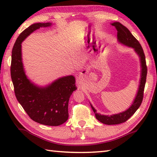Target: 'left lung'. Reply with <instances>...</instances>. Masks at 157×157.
I'll list each match as a JSON object with an SVG mask.
<instances>
[{
    "instance_id": "obj_1",
    "label": "left lung",
    "mask_w": 157,
    "mask_h": 157,
    "mask_svg": "<svg viewBox=\"0 0 157 157\" xmlns=\"http://www.w3.org/2000/svg\"><path fill=\"white\" fill-rule=\"evenodd\" d=\"M112 25L115 27L117 30V40L118 42L122 44L127 47L134 48V51L136 52L138 56L140 57V61L141 64V76L140 80V85L136 96L134 101L129 109L125 111L120 113L112 115H104L97 113V110L92 106V109L93 110L95 117L99 122L103 124L110 125V124H121L127 121L132 115L135 113V112L140 107L141 103L143 101L144 88H145L146 83V77H147V65H146L145 56L144 54V51L142 47H141L139 42L133 37V35L131 33L127 28L123 25L120 22H114L111 24Z\"/></svg>"
}]
</instances>
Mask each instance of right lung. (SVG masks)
Segmentation results:
<instances>
[{
    "label": "right lung",
    "mask_w": 157,
    "mask_h": 157,
    "mask_svg": "<svg viewBox=\"0 0 157 157\" xmlns=\"http://www.w3.org/2000/svg\"><path fill=\"white\" fill-rule=\"evenodd\" d=\"M51 24L37 23L21 33L12 48L10 72L15 96L28 116L40 124L59 126L68 119L69 97L77 89L75 78L71 75L64 76L47 86L39 87L25 75L21 58L23 41L35 30Z\"/></svg>",
    "instance_id": "obj_1"
}]
</instances>
